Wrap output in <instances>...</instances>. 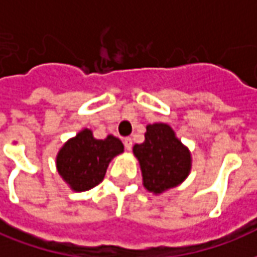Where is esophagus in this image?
Instances as JSON below:
<instances>
[{
  "label": "esophagus",
  "instance_id": "esophagus-1",
  "mask_svg": "<svg viewBox=\"0 0 257 257\" xmlns=\"http://www.w3.org/2000/svg\"><path fill=\"white\" fill-rule=\"evenodd\" d=\"M123 145H125V149L129 151L131 149H132V145H134V142H132V139H131V138H125V139H123Z\"/></svg>",
  "mask_w": 257,
  "mask_h": 257
}]
</instances>
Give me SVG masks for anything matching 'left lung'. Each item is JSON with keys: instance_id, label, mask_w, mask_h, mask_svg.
Here are the masks:
<instances>
[{"instance_id": "8db88e82", "label": "left lung", "mask_w": 257, "mask_h": 257, "mask_svg": "<svg viewBox=\"0 0 257 257\" xmlns=\"http://www.w3.org/2000/svg\"><path fill=\"white\" fill-rule=\"evenodd\" d=\"M146 129V140L134 146V156L139 161L145 189L161 195L189 178L191 151L168 123H149Z\"/></svg>"}]
</instances>
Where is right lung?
Instances as JSON below:
<instances>
[{"label":"right lung","mask_w":257,"mask_h":257,"mask_svg":"<svg viewBox=\"0 0 257 257\" xmlns=\"http://www.w3.org/2000/svg\"><path fill=\"white\" fill-rule=\"evenodd\" d=\"M122 153L123 145L118 138L107 135L106 139H95L93 132L84 128L60 147L56 169L70 189L82 193L103 182L112 158Z\"/></svg>","instance_id":"1"}]
</instances>
